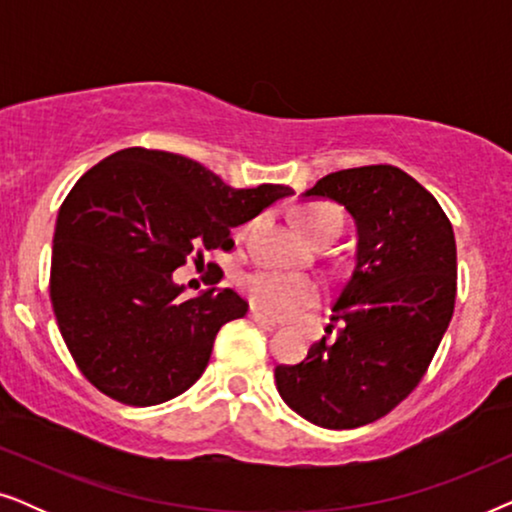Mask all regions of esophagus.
Masks as SVG:
<instances>
[{"instance_id": "34e87169", "label": "esophagus", "mask_w": 512, "mask_h": 512, "mask_svg": "<svg viewBox=\"0 0 512 512\" xmlns=\"http://www.w3.org/2000/svg\"><path fill=\"white\" fill-rule=\"evenodd\" d=\"M249 319L256 321V324L263 326V328H277V321L265 317V314L261 310H256V307H251V310H249Z\"/></svg>"}]
</instances>
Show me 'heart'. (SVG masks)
<instances>
[{
	"label": "heart",
	"mask_w": 512,
	"mask_h": 512,
	"mask_svg": "<svg viewBox=\"0 0 512 512\" xmlns=\"http://www.w3.org/2000/svg\"><path fill=\"white\" fill-rule=\"evenodd\" d=\"M298 226L314 242L326 240V237L335 240L342 233V226H345V216L335 205L314 202V205H305L300 209ZM244 291H247L251 305L277 319L293 317V314L317 305L321 293H324L317 279L277 270H261L249 275L247 282H244Z\"/></svg>",
	"instance_id": "heart-1"
}]
</instances>
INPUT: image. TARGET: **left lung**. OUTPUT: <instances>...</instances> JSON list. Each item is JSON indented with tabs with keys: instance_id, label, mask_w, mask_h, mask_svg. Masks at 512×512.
<instances>
[{
	"instance_id": "obj_1",
	"label": "left lung",
	"mask_w": 512,
	"mask_h": 512,
	"mask_svg": "<svg viewBox=\"0 0 512 512\" xmlns=\"http://www.w3.org/2000/svg\"><path fill=\"white\" fill-rule=\"evenodd\" d=\"M303 198L335 200L352 214L356 265L333 305L338 338L277 366V391L307 422L356 429L410 396L450 326L454 230L438 200L394 165L326 174Z\"/></svg>"
}]
</instances>
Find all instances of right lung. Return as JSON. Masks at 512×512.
Segmentation results:
<instances>
[{"label":"right lung","mask_w":512,"mask_h":512,"mask_svg":"<svg viewBox=\"0 0 512 512\" xmlns=\"http://www.w3.org/2000/svg\"><path fill=\"white\" fill-rule=\"evenodd\" d=\"M293 191L233 188L179 153L132 146L83 174L53 235L51 303L83 377L114 401L158 405L205 373L214 338L249 305L233 289L181 298L186 258L233 249L242 226Z\"/></svg>","instance_id":"obj_1"}]
</instances>
